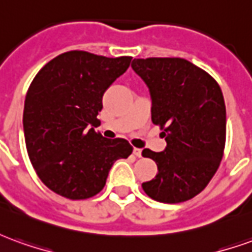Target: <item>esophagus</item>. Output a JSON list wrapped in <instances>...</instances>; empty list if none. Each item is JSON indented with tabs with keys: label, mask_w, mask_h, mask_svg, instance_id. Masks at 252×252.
I'll use <instances>...</instances> for the list:
<instances>
[{
	"label": "esophagus",
	"mask_w": 252,
	"mask_h": 252,
	"mask_svg": "<svg viewBox=\"0 0 252 252\" xmlns=\"http://www.w3.org/2000/svg\"><path fill=\"white\" fill-rule=\"evenodd\" d=\"M132 153H133V155L137 157V158H142V150H140V148H133Z\"/></svg>",
	"instance_id": "34e87169"
}]
</instances>
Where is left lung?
Instances as JSON below:
<instances>
[{
  "label": "left lung",
  "instance_id": "1",
  "mask_svg": "<svg viewBox=\"0 0 252 252\" xmlns=\"http://www.w3.org/2000/svg\"><path fill=\"white\" fill-rule=\"evenodd\" d=\"M131 66L147 85L151 120L164 128L167 143L160 153L143 150V157L158 166L143 190L166 204L190 200L205 189L222 158L227 115L221 89L182 58L133 59Z\"/></svg>",
  "mask_w": 252,
  "mask_h": 252
}]
</instances>
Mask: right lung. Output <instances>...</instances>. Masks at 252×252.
Wrapping results in <instances>:
<instances>
[{
  "mask_svg": "<svg viewBox=\"0 0 252 252\" xmlns=\"http://www.w3.org/2000/svg\"><path fill=\"white\" fill-rule=\"evenodd\" d=\"M131 59L68 51L33 78L23 115L25 144L36 174L57 194L93 197L104 189L116 160L132 154L126 139H106L94 131L105 90Z\"/></svg>",
  "mask_w": 252,
  "mask_h": 252,
  "instance_id": "1",
  "label": "right lung"
}]
</instances>
